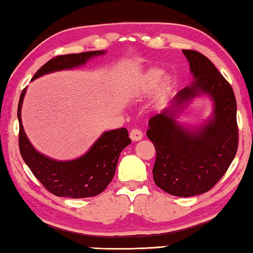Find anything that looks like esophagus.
Returning <instances> with one entry per match:
<instances>
[{
    "label": "esophagus",
    "instance_id": "1",
    "mask_svg": "<svg viewBox=\"0 0 253 253\" xmlns=\"http://www.w3.org/2000/svg\"><path fill=\"white\" fill-rule=\"evenodd\" d=\"M129 137L132 142H137V140H140L143 138V132L140 131L139 129H132L129 132Z\"/></svg>",
    "mask_w": 253,
    "mask_h": 253
}]
</instances>
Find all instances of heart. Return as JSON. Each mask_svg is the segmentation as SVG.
I'll use <instances>...</instances> for the list:
<instances>
[{
	"instance_id": "b5f03b06",
	"label": "heart",
	"mask_w": 253,
	"mask_h": 253,
	"mask_svg": "<svg viewBox=\"0 0 253 253\" xmlns=\"http://www.w3.org/2000/svg\"><path fill=\"white\" fill-rule=\"evenodd\" d=\"M165 72L161 68H152L151 70L146 72L144 78L139 81V84L136 85L134 89V92L137 95H145V93L153 90L156 85L160 84L163 77H164ZM173 87V81L169 77H165L164 80L162 81L161 84V93L162 95H166L169 92L170 89Z\"/></svg>"
}]
</instances>
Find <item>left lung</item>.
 <instances>
[{"instance_id": "obj_1", "label": "left lung", "mask_w": 253, "mask_h": 253, "mask_svg": "<svg viewBox=\"0 0 253 253\" xmlns=\"http://www.w3.org/2000/svg\"><path fill=\"white\" fill-rule=\"evenodd\" d=\"M194 81L169 107L148 122L147 137L156 149L154 182L166 193L188 198L211 190L225 174L238 149L237 101L230 84L205 55L183 50ZM213 101L211 117L200 127H186L178 115L196 96Z\"/></svg>"}]
</instances>
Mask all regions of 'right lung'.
<instances>
[{"label": "right lung", "mask_w": 253, "mask_h": 253, "mask_svg": "<svg viewBox=\"0 0 253 253\" xmlns=\"http://www.w3.org/2000/svg\"><path fill=\"white\" fill-rule=\"evenodd\" d=\"M104 53L105 50L58 55L42 66L32 80L54 71L84 66L89 59ZM25 92L27 88L21 93L18 107L19 146L21 156L34 176L49 192L61 198L83 199L100 194L114 177L123 149L131 143L126 128L105 131L87 153L76 160H53L38 152L25 135L21 119Z\"/></svg>", "instance_id": "obj_1"}]
</instances>
